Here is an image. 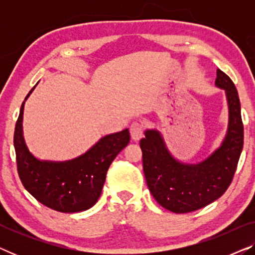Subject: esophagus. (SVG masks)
<instances>
[{"label":"esophagus","instance_id":"1","mask_svg":"<svg viewBox=\"0 0 255 255\" xmlns=\"http://www.w3.org/2000/svg\"><path fill=\"white\" fill-rule=\"evenodd\" d=\"M130 133L133 140H139L142 137V134H144V124L141 122H133L130 125Z\"/></svg>","mask_w":255,"mask_h":255}]
</instances>
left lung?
Listing matches in <instances>:
<instances>
[{"label":"left lung","mask_w":255,"mask_h":255,"mask_svg":"<svg viewBox=\"0 0 255 255\" xmlns=\"http://www.w3.org/2000/svg\"><path fill=\"white\" fill-rule=\"evenodd\" d=\"M216 85L224 88L229 102V130L221 147L198 165L180 163L169 154L159 132L148 130L140 140L142 167L148 189L167 210L186 214L212 203L225 193L242 154L244 124L240 101L230 76L217 69Z\"/></svg>","instance_id":"8db88e82"}]
</instances>
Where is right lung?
Here are the masks:
<instances>
[{
    "instance_id": "right-lung-1",
    "label": "right lung",
    "mask_w": 255,
    "mask_h": 255,
    "mask_svg": "<svg viewBox=\"0 0 255 255\" xmlns=\"http://www.w3.org/2000/svg\"><path fill=\"white\" fill-rule=\"evenodd\" d=\"M23 109L24 103L16 122L13 146L17 172L24 188L38 202L55 211L80 212L92 208L101 196L111 162L130 141V132L125 128L107 135L72 161H39L24 142Z\"/></svg>"
}]
</instances>
